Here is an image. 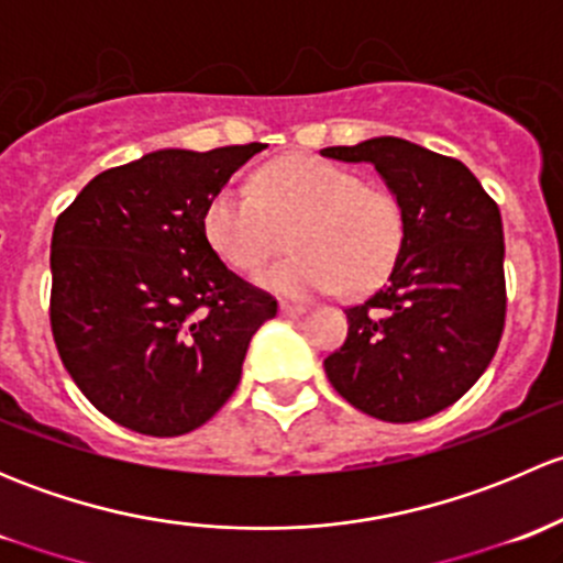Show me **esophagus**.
<instances>
[{"label": "esophagus", "mask_w": 563, "mask_h": 563, "mask_svg": "<svg viewBox=\"0 0 563 563\" xmlns=\"http://www.w3.org/2000/svg\"><path fill=\"white\" fill-rule=\"evenodd\" d=\"M280 316H286V318H297V316H302L305 313V305H294V302H280Z\"/></svg>", "instance_id": "34e87169"}]
</instances>
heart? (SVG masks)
<instances>
[{
    "label": "heart",
    "mask_w": 563,
    "mask_h": 563,
    "mask_svg": "<svg viewBox=\"0 0 563 563\" xmlns=\"http://www.w3.org/2000/svg\"><path fill=\"white\" fill-rule=\"evenodd\" d=\"M288 258L264 266L255 283L286 297L376 288L406 240V212L389 187L313 155L261 168L247 187H223L203 212V234L229 266L250 272L283 247Z\"/></svg>",
    "instance_id": "b5f03b06"
}]
</instances>
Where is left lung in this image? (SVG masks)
I'll return each mask as SVG.
<instances>
[{"label": "left lung", "instance_id": "obj_1", "mask_svg": "<svg viewBox=\"0 0 563 563\" xmlns=\"http://www.w3.org/2000/svg\"><path fill=\"white\" fill-rule=\"evenodd\" d=\"M321 155L371 163L406 212L387 286L345 310L349 338L323 360L329 384L384 422L433 417L474 387L501 340V212L463 163L406 139L378 135Z\"/></svg>", "mask_w": 563, "mask_h": 563}]
</instances>
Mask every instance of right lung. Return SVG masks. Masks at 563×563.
<instances>
[{
  "mask_svg": "<svg viewBox=\"0 0 563 563\" xmlns=\"http://www.w3.org/2000/svg\"><path fill=\"white\" fill-rule=\"evenodd\" d=\"M264 144L157 150L98 174L51 236V332L87 400L122 428L190 433L223 408L277 313L203 234L209 198Z\"/></svg>",
  "mask_w": 563,
  "mask_h": 563,
  "instance_id": "right-lung-1",
  "label": "right lung"
}]
</instances>
